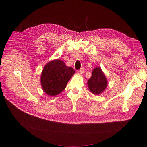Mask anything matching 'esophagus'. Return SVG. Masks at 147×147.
Returning <instances> with one entry per match:
<instances>
[{"instance_id":"34e87169","label":"esophagus","mask_w":147,"mask_h":147,"mask_svg":"<svg viewBox=\"0 0 147 147\" xmlns=\"http://www.w3.org/2000/svg\"><path fill=\"white\" fill-rule=\"evenodd\" d=\"M84 68H80V69L79 70V73L80 74H83L84 73Z\"/></svg>"}]
</instances>
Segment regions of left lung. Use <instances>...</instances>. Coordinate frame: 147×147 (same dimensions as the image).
<instances>
[{"instance_id": "8db88e82", "label": "left lung", "mask_w": 147, "mask_h": 147, "mask_svg": "<svg viewBox=\"0 0 147 147\" xmlns=\"http://www.w3.org/2000/svg\"><path fill=\"white\" fill-rule=\"evenodd\" d=\"M87 84L89 91L94 95H98L106 89L108 81L101 68L96 67L92 70V76Z\"/></svg>"}]
</instances>
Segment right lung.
I'll use <instances>...</instances> for the list:
<instances>
[{
	"mask_svg": "<svg viewBox=\"0 0 147 147\" xmlns=\"http://www.w3.org/2000/svg\"><path fill=\"white\" fill-rule=\"evenodd\" d=\"M74 73V69L67 67L61 59H53L48 62L44 66L40 76L43 92L51 96L59 94L65 89Z\"/></svg>",
	"mask_w": 147,
	"mask_h": 147,
	"instance_id": "obj_1",
	"label": "right lung"
}]
</instances>
